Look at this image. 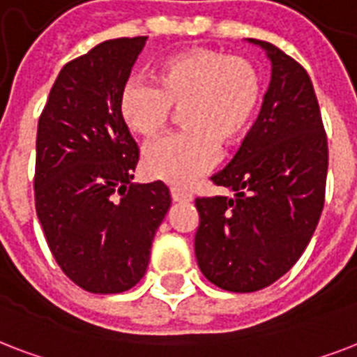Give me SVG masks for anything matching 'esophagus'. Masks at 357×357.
Returning <instances> with one entry per match:
<instances>
[{
  "label": "esophagus",
  "mask_w": 357,
  "mask_h": 357,
  "mask_svg": "<svg viewBox=\"0 0 357 357\" xmlns=\"http://www.w3.org/2000/svg\"><path fill=\"white\" fill-rule=\"evenodd\" d=\"M170 196H172L174 202H192V194L178 187L170 188Z\"/></svg>",
  "instance_id": "1"
}]
</instances>
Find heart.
<instances>
[{
    "label": "heart",
    "instance_id": "b5f03b06",
    "mask_svg": "<svg viewBox=\"0 0 357 357\" xmlns=\"http://www.w3.org/2000/svg\"><path fill=\"white\" fill-rule=\"evenodd\" d=\"M260 100V77L245 58L216 49L194 47L169 56L155 84L128 82L121 95V115L132 132L158 139L181 112L187 132L146 149V176L176 187L196 183L218 163L220 144L231 146L248 130Z\"/></svg>",
    "mask_w": 357,
    "mask_h": 357
}]
</instances>
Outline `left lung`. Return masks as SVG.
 Instances as JSON below:
<instances>
[{"mask_svg":"<svg viewBox=\"0 0 357 357\" xmlns=\"http://www.w3.org/2000/svg\"><path fill=\"white\" fill-rule=\"evenodd\" d=\"M257 123L213 181L233 196L198 198L194 251L205 279L236 294L262 289L301 259L324 205L328 144L306 69L273 43Z\"/></svg>","mask_w":357,"mask_h":357,"instance_id":"8db88e82","label":"left lung"}]
</instances>
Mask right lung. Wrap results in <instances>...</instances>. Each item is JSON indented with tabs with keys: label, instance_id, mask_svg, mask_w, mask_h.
I'll return each mask as SVG.
<instances>
[{
	"label": "right lung",
	"instance_id": "add662e5",
	"mask_svg": "<svg viewBox=\"0 0 357 357\" xmlns=\"http://www.w3.org/2000/svg\"><path fill=\"white\" fill-rule=\"evenodd\" d=\"M144 42L108 40L66 63L38 121V220L58 266L91 294H121L143 279L170 207L163 181L132 183L139 149L121 115Z\"/></svg>",
	"mask_w": 357,
	"mask_h": 357
}]
</instances>
